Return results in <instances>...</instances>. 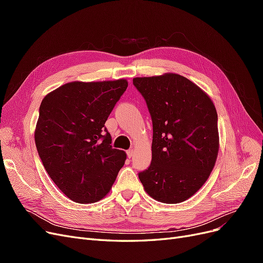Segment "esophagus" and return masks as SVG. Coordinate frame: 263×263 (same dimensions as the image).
I'll use <instances>...</instances> for the list:
<instances>
[{"instance_id":"1","label":"esophagus","mask_w":263,"mask_h":263,"mask_svg":"<svg viewBox=\"0 0 263 263\" xmlns=\"http://www.w3.org/2000/svg\"><path fill=\"white\" fill-rule=\"evenodd\" d=\"M127 157H128V158H132L133 156H134V150L133 149H129V150H127Z\"/></svg>"}]
</instances>
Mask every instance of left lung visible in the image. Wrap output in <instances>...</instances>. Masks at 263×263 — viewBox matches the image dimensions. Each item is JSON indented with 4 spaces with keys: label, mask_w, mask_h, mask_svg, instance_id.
<instances>
[{
    "label": "left lung",
    "mask_w": 263,
    "mask_h": 263,
    "mask_svg": "<svg viewBox=\"0 0 263 263\" xmlns=\"http://www.w3.org/2000/svg\"><path fill=\"white\" fill-rule=\"evenodd\" d=\"M153 121V158L138 178L157 201L177 204L209 179L218 154L217 113L208 94L169 73L135 78Z\"/></svg>",
    "instance_id": "left-lung-1"
}]
</instances>
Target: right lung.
Segmentation results:
<instances>
[{"label":"right lung","instance_id":"1","mask_svg":"<svg viewBox=\"0 0 263 263\" xmlns=\"http://www.w3.org/2000/svg\"><path fill=\"white\" fill-rule=\"evenodd\" d=\"M126 80L71 82L46 95L35 142L47 173L73 202L100 201L126 160L114 149L105 122L126 91Z\"/></svg>","mask_w":263,"mask_h":263}]
</instances>
